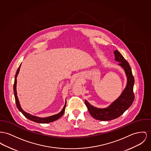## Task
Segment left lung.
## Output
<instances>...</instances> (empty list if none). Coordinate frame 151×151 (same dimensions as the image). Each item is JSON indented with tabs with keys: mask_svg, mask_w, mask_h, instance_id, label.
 I'll list each match as a JSON object with an SVG mask.
<instances>
[{
	"mask_svg": "<svg viewBox=\"0 0 151 151\" xmlns=\"http://www.w3.org/2000/svg\"><path fill=\"white\" fill-rule=\"evenodd\" d=\"M114 53L115 60L119 62V65L122 66L125 71L128 82L126 88L120 97L107 108L98 109L91 105L87 101H85V105L91 116L99 120H111L118 118L131 106L134 99L133 92L134 79L132 74L131 66L119 51L116 50Z\"/></svg>",
	"mask_w": 151,
	"mask_h": 151,
	"instance_id": "1",
	"label": "left lung"
}]
</instances>
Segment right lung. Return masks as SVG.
Listing matches in <instances>:
<instances>
[{"instance_id": "add662e5", "label": "right lung", "mask_w": 151, "mask_h": 151, "mask_svg": "<svg viewBox=\"0 0 151 151\" xmlns=\"http://www.w3.org/2000/svg\"><path fill=\"white\" fill-rule=\"evenodd\" d=\"M20 65L19 66L18 70L17 71L15 76V81H14V96H15V103L17 105V106L18 108V109H19V111H21V113L28 119L34 122H38V123H42V124H45V123H49L51 122H52L54 121L57 120L58 119H59L60 117L63 114L65 110V107L66 105V102L65 103V105L63 108V109L60 111V113L55 114V115H53L48 117H46V118H40V117H38L36 116H32L29 113H27L26 112H25L24 111H23L22 109L20 108V104H19V102L18 101V99L17 97V89H16V86H17V76L19 73V69H20Z\"/></svg>"}]
</instances>
